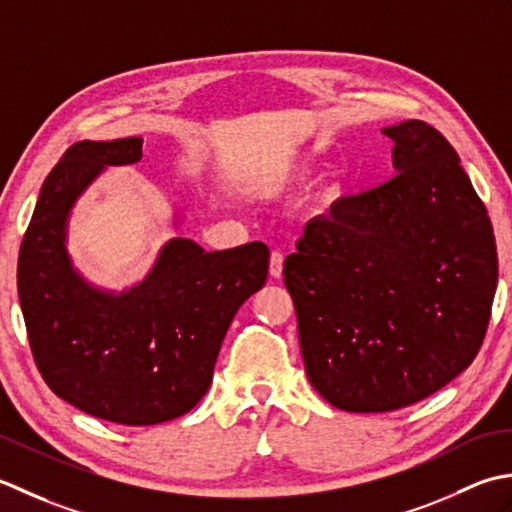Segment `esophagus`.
<instances>
[{
	"label": "esophagus",
	"mask_w": 512,
	"mask_h": 512,
	"mask_svg": "<svg viewBox=\"0 0 512 512\" xmlns=\"http://www.w3.org/2000/svg\"><path fill=\"white\" fill-rule=\"evenodd\" d=\"M283 263H285L283 254H280V252L271 254V258H269V276H271V278H280V276H283Z\"/></svg>",
	"instance_id": "1"
}]
</instances>
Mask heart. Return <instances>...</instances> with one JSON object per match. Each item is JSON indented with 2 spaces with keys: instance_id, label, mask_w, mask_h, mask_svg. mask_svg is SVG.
Masks as SVG:
<instances>
[{
  "instance_id": "1",
  "label": "heart",
  "mask_w": 512,
  "mask_h": 512,
  "mask_svg": "<svg viewBox=\"0 0 512 512\" xmlns=\"http://www.w3.org/2000/svg\"><path fill=\"white\" fill-rule=\"evenodd\" d=\"M314 174L316 170L311 168L307 161L298 159V156H285V159L269 161L263 168L256 170L252 174V179H249V185L260 194H280L307 185L314 179ZM342 196L344 181L340 176L331 174L320 183L314 196V203H311V210H314V214H327L342 201Z\"/></svg>"
}]
</instances>
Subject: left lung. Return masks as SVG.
<instances>
[{
    "label": "left lung",
    "instance_id": "1",
    "mask_svg": "<svg viewBox=\"0 0 512 512\" xmlns=\"http://www.w3.org/2000/svg\"><path fill=\"white\" fill-rule=\"evenodd\" d=\"M382 134L393 179L311 221L283 271L307 378L349 413L402 409L457 378L497 289L493 225L453 145L417 119Z\"/></svg>",
    "mask_w": 512,
    "mask_h": 512
}]
</instances>
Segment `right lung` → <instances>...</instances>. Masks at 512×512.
Here are the masks:
<instances>
[{
    "label": "right lung",
    "instance_id": "1",
    "mask_svg": "<svg viewBox=\"0 0 512 512\" xmlns=\"http://www.w3.org/2000/svg\"><path fill=\"white\" fill-rule=\"evenodd\" d=\"M143 139L70 145L41 185L17 260V294L41 378L99 420L150 426L192 411L210 389L225 333L263 289L265 243L205 252L192 238L161 247L143 280L92 285L68 254V223L106 168L141 161ZM185 216L176 210L172 227Z\"/></svg>",
    "mask_w": 512,
    "mask_h": 512
}]
</instances>
